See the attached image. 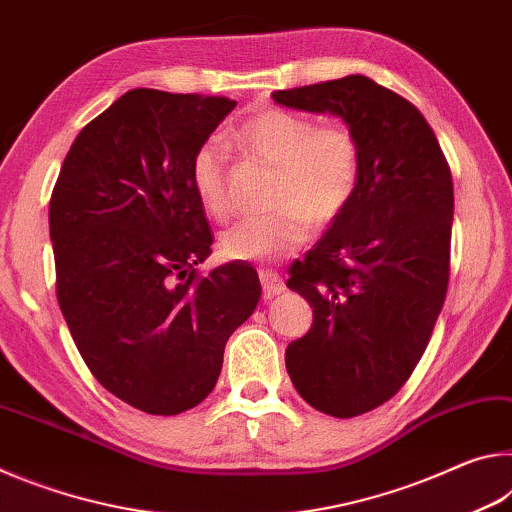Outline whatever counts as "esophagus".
Wrapping results in <instances>:
<instances>
[{"label":"esophagus","mask_w":512,"mask_h":512,"mask_svg":"<svg viewBox=\"0 0 512 512\" xmlns=\"http://www.w3.org/2000/svg\"><path fill=\"white\" fill-rule=\"evenodd\" d=\"M259 280H262V289H264V298H273V296H280V293L287 289V284L277 273L273 271H262L259 273Z\"/></svg>","instance_id":"esophagus-1"}]
</instances>
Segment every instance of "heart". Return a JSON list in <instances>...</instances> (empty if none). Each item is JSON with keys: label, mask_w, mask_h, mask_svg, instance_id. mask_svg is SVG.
I'll use <instances>...</instances> for the list:
<instances>
[{"label": "heart", "mask_w": 512, "mask_h": 512, "mask_svg": "<svg viewBox=\"0 0 512 512\" xmlns=\"http://www.w3.org/2000/svg\"><path fill=\"white\" fill-rule=\"evenodd\" d=\"M250 158L277 167L271 203L277 210L250 216L223 232L221 250L239 262L271 264L289 257L309 239L311 223L327 228L348 210L361 183V144L350 126L320 124L284 108H266L230 133ZM194 194L216 221L232 214L228 149L205 140L189 164Z\"/></svg>", "instance_id": "heart-1"}]
</instances>
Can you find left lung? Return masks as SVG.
Masks as SVG:
<instances>
[{
  "instance_id": "1",
  "label": "left lung",
  "mask_w": 512,
  "mask_h": 512,
  "mask_svg": "<svg viewBox=\"0 0 512 512\" xmlns=\"http://www.w3.org/2000/svg\"><path fill=\"white\" fill-rule=\"evenodd\" d=\"M280 106L329 112L361 144L352 203L287 287L314 307V323L284 361L302 400L354 418L391 400L427 350L447 296L452 171L422 112L368 76L277 90Z\"/></svg>"
}]
</instances>
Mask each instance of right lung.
<instances>
[{"instance_id": "add662e5", "label": "right lung", "mask_w": 512, "mask_h": 512, "mask_svg": "<svg viewBox=\"0 0 512 512\" xmlns=\"http://www.w3.org/2000/svg\"><path fill=\"white\" fill-rule=\"evenodd\" d=\"M237 101L137 88L76 137L49 201L56 296L85 366L151 415L194 409L253 314L255 268L198 275L212 232L194 194V151Z\"/></svg>"}]
</instances>
